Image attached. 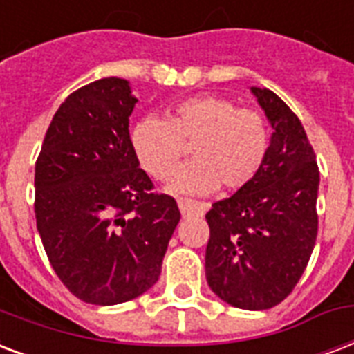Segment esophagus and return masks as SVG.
<instances>
[{
  "instance_id": "esophagus-1",
  "label": "esophagus",
  "mask_w": 354,
  "mask_h": 354,
  "mask_svg": "<svg viewBox=\"0 0 354 354\" xmlns=\"http://www.w3.org/2000/svg\"><path fill=\"white\" fill-rule=\"evenodd\" d=\"M178 207H180L182 215H204L207 212L206 204L187 201V198H178Z\"/></svg>"
}]
</instances>
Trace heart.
<instances>
[{
	"mask_svg": "<svg viewBox=\"0 0 354 354\" xmlns=\"http://www.w3.org/2000/svg\"><path fill=\"white\" fill-rule=\"evenodd\" d=\"M187 145H193L195 161L174 174L171 189L209 193L221 185L236 191L252 182L266 163L269 128L260 111L204 94L180 102L167 120L142 118L131 129L135 156L158 180L176 171Z\"/></svg>",
	"mask_w": 354,
	"mask_h": 354,
	"instance_id": "1",
	"label": "heart"
}]
</instances>
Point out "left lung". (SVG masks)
Instances as JSON below:
<instances>
[{
    "label": "left lung",
    "mask_w": 354,
    "mask_h": 354,
    "mask_svg": "<svg viewBox=\"0 0 354 354\" xmlns=\"http://www.w3.org/2000/svg\"><path fill=\"white\" fill-rule=\"evenodd\" d=\"M250 91L274 131L254 180L206 213V280L236 308L267 310L290 295L308 266L319 169L295 113L269 88Z\"/></svg>",
    "instance_id": "obj_1"
}]
</instances>
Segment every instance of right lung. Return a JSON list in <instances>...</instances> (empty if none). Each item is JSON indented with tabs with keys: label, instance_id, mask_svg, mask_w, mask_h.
I'll return each mask as SVG.
<instances>
[{
	"label": "right lung",
	"instance_id": "1",
	"mask_svg": "<svg viewBox=\"0 0 354 354\" xmlns=\"http://www.w3.org/2000/svg\"><path fill=\"white\" fill-rule=\"evenodd\" d=\"M129 81L104 77L64 100L35 165V217L53 271L77 299L131 301L161 274L176 201L153 193L135 156Z\"/></svg>",
	"mask_w": 354,
	"mask_h": 354
}]
</instances>
